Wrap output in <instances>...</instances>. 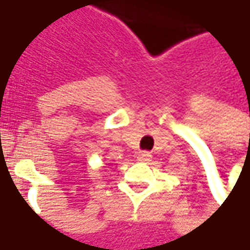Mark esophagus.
<instances>
[{"label":"esophagus","instance_id":"1","mask_svg":"<svg viewBox=\"0 0 250 250\" xmlns=\"http://www.w3.org/2000/svg\"><path fill=\"white\" fill-rule=\"evenodd\" d=\"M150 159H151V154H150L149 151H139L138 153V160L139 161H150Z\"/></svg>","mask_w":250,"mask_h":250}]
</instances>
